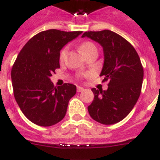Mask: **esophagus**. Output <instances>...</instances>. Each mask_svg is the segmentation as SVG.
Instances as JSON below:
<instances>
[{
    "instance_id": "esophagus-1",
    "label": "esophagus",
    "mask_w": 160,
    "mask_h": 160,
    "mask_svg": "<svg viewBox=\"0 0 160 160\" xmlns=\"http://www.w3.org/2000/svg\"><path fill=\"white\" fill-rule=\"evenodd\" d=\"M85 90V89L83 87H80V86H77V92H83Z\"/></svg>"
}]
</instances>
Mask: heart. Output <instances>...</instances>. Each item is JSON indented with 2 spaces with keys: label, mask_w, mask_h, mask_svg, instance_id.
Instances as JSON below:
<instances>
[{
  "label": "heart",
  "mask_w": 160,
  "mask_h": 160,
  "mask_svg": "<svg viewBox=\"0 0 160 160\" xmlns=\"http://www.w3.org/2000/svg\"><path fill=\"white\" fill-rule=\"evenodd\" d=\"M80 51L82 52L85 56H87L88 55L93 51H97V48L94 43L90 42V41H84L80 45ZM68 51V47L67 46H65L64 48L61 49V51L60 52V60H65V56H66V54H67Z\"/></svg>",
  "instance_id": "b5f03b06"
}]
</instances>
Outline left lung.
I'll return each mask as SVG.
<instances>
[{
    "label": "left lung",
    "instance_id": "8db88e82",
    "mask_svg": "<svg viewBox=\"0 0 160 160\" xmlns=\"http://www.w3.org/2000/svg\"><path fill=\"white\" fill-rule=\"evenodd\" d=\"M87 36L104 50L105 62L100 76L109 81L107 90L93 88L94 100L88 106L93 119L103 124L121 121L129 114L141 93L144 69L134 46L115 32L109 30L86 31Z\"/></svg>",
    "mask_w": 160,
    "mask_h": 160
}]
</instances>
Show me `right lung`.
Returning <instances> with one entry per match:
<instances>
[{"label": "right lung", "mask_w": 160, "mask_h": 160, "mask_svg": "<svg viewBox=\"0 0 160 160\" xmlns=\"http://www.w3.org/2000/svg\"><path fill=\"white\" fill-rule=\"evenodd\" d=\"M82 31L51 29L36 34L21 49L11 69L16 102L25 116L40 126H51L65 117L76 86L56 87L50 80L60 68V51Z\"/></svg>", "instance_id": "obj_1"}]
</instances>
